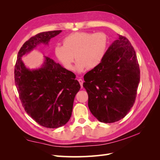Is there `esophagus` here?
<instances>
[{
    "label": "esophagus",
    "mask_w": 160,
    "mask_h": 160,
    "mask_svg": "<svg viewBox=\"0 0 160 160\" xmlns=\"http://www.w3.org/2000/svg\"><path fill=\"white\" fill-rule=\"evenodd\" d=\"M78 81L79 82V83H80V85H81V88H83V81L81 79H78Z\"/></svg>",
    "instance_id": "obj_1"
}]
</instances>
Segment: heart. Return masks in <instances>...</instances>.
<instances>
[{"instance_id":"heart-1","label":"heart","mask_w":160,"mask_h":160,"mask_svg":"<svg viewBox=\"0 0 160 160\" xmlns=\"http://www.w3.org/2000/svg\"><path fill=\"white\" fill-rule=\"evenodd\" d=\"M62 42V46L55 47V57L68 70L72 69L76 58L78 60L75 69L78 72L87 67L93 69L98 67L103 60L108 48V36L102 32H72L64 37Z\"/></svg>"}]
</instances>
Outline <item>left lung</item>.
Wrapping results in <instances>:
<instances>
[{
  "label": "left lung",
  "instance_id": "obj_1",
  "mask_svg": "<svg viewBox=\"0 0 160 160\" xmlns=\"http://www.w3.org/2000/svg\"><path fill=\"white\" fill-rule=\"evenodd\" d=\"M102 62L84 75L88 106L99 122L123 119L133 107L140 79L136 53L127 38L118 35Z\"/></svg>",
  "mask_w": 160,
  "mask_h": 160
}]
</instances>
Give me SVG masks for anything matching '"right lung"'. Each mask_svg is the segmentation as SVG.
<instances>
[{"label":"right lung","instance_id":"obj_1","mask_svg":"<svg viewBox=\"0 0 160 160\" xmlns=\"http://www.w3.org/2000/svg\"><path fill=\"white\" fill-rule=\"evenodd\" d=\"M62 32L38 33L24 43L17 55L14 80L26 112L43 127L57 128L71 118L75 97L81 88L73 72L44 56L42 65L30 69L22 61L37 46L49 45L51 38Z\"/></svg>","mask_w":160,"mask_h":160}]
</instances>
